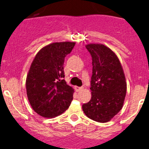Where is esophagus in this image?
<instances>
[{
    "label": "esophagus",
    "mask_w": 149,
    "mask_h": 149,
    "mask_svg": "<svg viewBox=\"0 0 149 149\" xmlns=\"http://www.w3.org/2000/svg\"><path fill=\"white\" fill-rule=\"evenodd\" d=\"M75 89L77 92H80V91H81L84 89V87H78V86H75Z\"/></svg>",
    "instance_id": "1"
}]
</instances>
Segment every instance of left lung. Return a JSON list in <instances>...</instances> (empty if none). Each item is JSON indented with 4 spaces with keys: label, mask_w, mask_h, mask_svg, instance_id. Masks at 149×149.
Segmentation results:
<instances>
[{
    "label": "left lung",
    "mask_w": 149,
    "mask_h": 149,
    "mask_svg": "<svg viewBox=\"0 0 149 149\" xmlns=\"http://www.w3.org/2000/svg\"><path fill=\"white\" fill-rule=\"evenodd\" d=\"M86 48L93 60L92 97L82 108L89 119L104 123L122 110L127 90L125 76L119 58L108 47L89 44Z\"/></svg>",
    "instance_id": "obj_1"
}]
</instances>
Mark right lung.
Listing matches in <instances>:
<instances>
[{"instance_id":"right-lung-1","label":"right lung","mask_w":149,"mask_h":149,"mask_svg":"<svg viewBox=\"0 0 149 149\" xmlns=\"http://www.w3.org/2000/svg\"><path fill=\"white\" fill-rule=\"evenodd\" d=\"M75 42H54L36 54L26 79L27 98L33 110L41 116L54 118L70 106L74 89L63 79V63Z\"/></svg>"}]
</instances>
